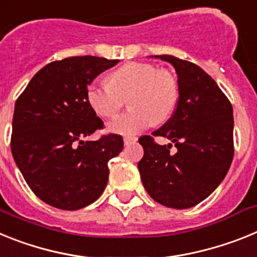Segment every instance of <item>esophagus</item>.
Segmentation results:
<instances>
[{"label": "esophagus", "mask_w": 257, "mask_h": 257, "mask_svg": "<svg viewBox=\"0 0 257 257\" xmlns=\"http://www.w3.org/2000/svg\"><path fill=\"white\" fill-rule=\"evenodd\" d=\"M137 141V137H132V136H126V137H124V145H132L135 144V142Z\"/></svg>", "instance_id": "34e87169"}]
</instances>
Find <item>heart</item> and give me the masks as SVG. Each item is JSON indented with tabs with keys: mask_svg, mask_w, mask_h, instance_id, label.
Wrapping results in <instances>:
<instances>
[{
	"mask_svg": "<svg viewBox=\"0 0 257 257\" xmlns=\"http://www.w3.org/2000/svg\"><path fill=\"white\" fill-rule=\"evenodd\" d=\"M108 84L91 82L86 99L97 115L112 117L129 99L131 110L108 122V131L137 135L155 122L168 120L176 108L180 88L176 76L147 62H129L113 70Z\"/></svg>",
	"mask_w": 257,
	"mask_h": 257,
	"instance_id": "heart-1",
	"label": "heart"
}]
</instances>
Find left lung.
I'll list each match as a JSON object with an SVG mask.
<instances>
[{
	"instance_id": "8db88e82",
	"label": "left lung",
	"mask_w": 257,
	"mask_h": 257,
	"mask_svg": "<svg viewBox=\"0 0 257 257\" xmlns=\"http://www.w3.org/2000/svg\"><path fill=\"white\" fill-rule=\"evenodd\" d=\"M178 76L177 107L154 136L171 140L177 149L142 136L144 158L138 163L142 184L155 202L169 208L196 206L215 191L234 155L233 107L211 76L191 62L158 55Z\"/></svg>"
}]
</instances>
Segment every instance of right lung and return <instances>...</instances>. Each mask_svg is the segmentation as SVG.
I'll return each instance as SVG.
<instances>
[{"label": "right lung", "instance_id": "1", "mask_svg": "<svg viewBox=\"0 0 257 257\" xmlns=\"http://www.w3.org/2000/svg\"><path fill=\"white\" fill-rule=\"evenodd\" d=\"M117 59L70 57L46 64L15 102L11 153L31 190L55 208L75 211L101 196L108 160L121 153L119 135L84 138L103 128L86 89Z\"/></svg>", "mask_w": 257, "mask_h": 257}]
</instances>
